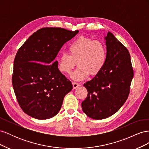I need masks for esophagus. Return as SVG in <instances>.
<instances>
[{
	"label": "esophagus",
	"instance_id": "obj_1",
	"mask_svg": "<svg viewBox=\"0 0 149 149\" xmlns=\"http://www.w3.org/2000/svg\"><path fill=\"white\" fill-rule=\"evenodd\" d=\"M72 84H73V89H76L79 86V84L78 83H75V82H73L72 83Z\"/></svg>",
	"mask_w": 149,
	"mask_h": 149
}]
</instances>
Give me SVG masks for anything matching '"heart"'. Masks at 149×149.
<instances>
[{
  "label": "heart",
  "mask_w": 149,
  "mask_h": 149,
  "mask_svg": "<svg viewBox=\"0 0 149 149\" xmlns=\"http://www.w3.org/2000/svg\"><path fill=\"white\" fill-rule=\"evenodd\" d=\"M68 49L70 55L62 53L58 59V68L61 73L70 74L77 62L78 68L71 75L75 81L83 80L89 74H98L106 63L107 47L100 40L80 37L70 45Z\"/></svg>",
  "instance_id": "1"
}]
</instances>
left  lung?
<instances>
[{
    "label": "left lung",
    "mask_w": 149,
    "mask_h": 149,
    "mask_svg": "<svg viewBox=\"0 0 149 149\" xmlns=\"http://www.w3.org/2000/svg\"><path fill=\"white\" fill-rule=\"evenodd\" d=\"M105 40L106 63L100 73L84 84L88 96L81 103L84 113L96 120L109 118L123 106L129 96L134 76L127 48L109 31Z\"/></svg>",
    "instance_id": "obj_1"
}]
</instances>
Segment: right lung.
Listing matches in <instances>:
<instances>
[{"instance_id":"add662e5","label":"right lung","mask_w":149,"mask_h":149,"mask_svg":"<svg viewBox=\"0 0 149 149\" xmlns=\"http://www.w3.org/2000/svg\"><path fill=\"white\" fill-rule=\"evenodd\" d=\"M79 32L62 28L39 29L19 49L14 60L12 85L25 113L37 119L53 118L73 85L55 61L63 45Z\"/></svg>"}]
</instances>
